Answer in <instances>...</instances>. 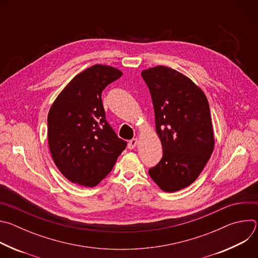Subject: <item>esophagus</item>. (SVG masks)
I'll use <instances>...</instances> for the list:
<instances>
[{"label":"esophagus","instance_id":"obj_1","mask_svg":"<svg viewBox=\"0 0 258 258\" xmlns=\"http://www.w3.org/2000/svg\"><path fill=\"white\" fill-rule=\"evenodd\" d=\"M139 143V140L136 138V139H132L130 142H128V144H127V148L130 149V150H132V149H134L135 147L137 146V144Z\"/></svg>","mask_w":258,"mask_h":258}]
</instances>
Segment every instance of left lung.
I'll use <instances>...</instances> for the list:
<instances>
[{
  "mask_svg": "<svg viewBox=\"0 0 258 258\" xmlns=\"http://www.w3.org/2000/svg\"><path fill=\"white\" fill-rule=\"evenodd\" d=\"M150 91L162 158L149 175L165 192L190 186L206 165L214 139L204 93L178 71L156 66L142 71Z\"/></svg>",
  "mask_w": 258,
  "mask_h": 258,
  "instance_id": "8db88e82",
  "label": "left lung"
}]
</instances>
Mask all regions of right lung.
Here are the masks:
<instances>
[{"label": "right lung", "mask_w": 258, "mask_h": 258, "mask_svg": "<svg viewBox=\"0 0 258 258\" xmlns=\"http://www.w3.org/2000/svg\"><path fill=\"white\" fill-rule=\"evenodd\" d=\"M122 73L96 64L71 80L48 114V141L54 162L70 181L95 187L113 168L126 142L107 120L104 89Z\"/></svg>", "instance_id": "right-lung-1"}]
</instances>
